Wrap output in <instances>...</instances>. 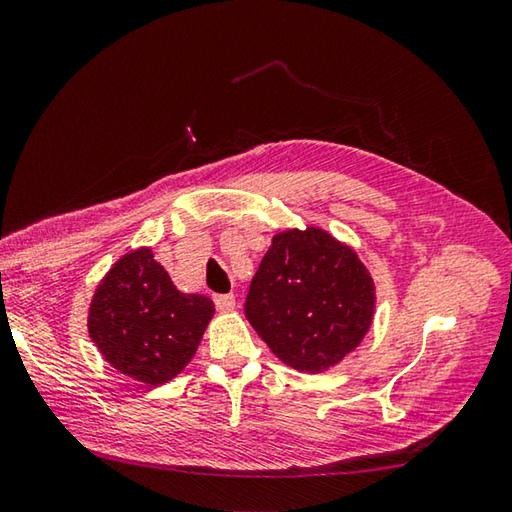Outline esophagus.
<instances>
[{"label":"esophagus","instance_id":"1","mask_svg":"<svg viewBox=\"0 0 512 512\" xmlns=\"http://www.w3.org/2000/svg\"><path fill=\"white\" fill-rule=\"evenodd\" d=\"M212 300H215L217 311H221V313L235 309V295H232V293H219V295L212 297Z\"/></svg>","mask_w":512,"mask_h":512}]
</instances>
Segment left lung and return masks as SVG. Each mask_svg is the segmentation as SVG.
<instances>
[{
	"label": "left lung",
	"instance_id": "8db88e82",
	"mask_svg": "<svg viewBox=\"0 0 512 512\" xmlns=\"http://www.w3.org/2000/svg\"><path fill=\"white\" fill-rule=\"evenodd\" d=\"M244 313L297 371H322L360 345L374 315V282L353 250L318 228L288 230L250 282Z\"/></svg>",
	"mask_w": 512,
	"mask_h": 512
}]
</instances>
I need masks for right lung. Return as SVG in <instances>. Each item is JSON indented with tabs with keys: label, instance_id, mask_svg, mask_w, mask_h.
<instances>
[{
	"label": "right lung",
	"instance_id": "add662e5",
	"mask_svg": "<svg viewBox=\"0 0 512 512\" xmlns=\"http://www.w3.org/2000/svg\"><path fill=\"white\" fill-rule=\"evenodd\" d=\"M212 313L210 297L181 293L143 248L120 259L98 286L89 336L118 371L161 385L188 365Z\"/></svg>",
	"mask_w": 512,
	"mask_h": 512
}]
</instances>
